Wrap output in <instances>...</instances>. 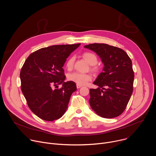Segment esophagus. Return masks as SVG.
<instances>
[{
	"instance_id": "obj_1",
	"label": "esophagus",
	"mask_w": 156,
	"mask_h": 156,
	"mask_svg": "<svg viewBox=\"0 0 156 156\" xmlns=\"http://www.w3.org/2000/svg\"><path fill=\"white\" fill-rule=\"evenodd\" d=\"M82 86V85H78V84H77V88H81Z\"/></svg>"
}]
</instances>
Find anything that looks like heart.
Here are the masks:
<instances>
[{"label":"heart","mask_w":156,"mask_h":156,"mask_svg":"<svg viewBox=\"0 0 156 156\" xmlns=\"http://www.w3.org/2000/svg\"><path fill=\"white\" fill-rule=\"evenodd\" d=\"M83 57L88 62V63L90 66H95L98 63V58L94 53H92L90 52H85L83 54ZM74 60L75 58L74 56H71L68 59L66 64V66L68 70H71L73 68ZM92 70L95 71L96 68L94 67H92ZM92 77L90 74H83L78 72L73 73L69 74L68 76V79L70 81L80 85H85L86 83H87L88 82L90 81Z\"/></svg>","instance_id":"1"}]
</instances>
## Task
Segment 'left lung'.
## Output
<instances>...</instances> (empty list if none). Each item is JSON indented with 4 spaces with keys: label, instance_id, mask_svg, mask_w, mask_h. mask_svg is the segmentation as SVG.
<instances>
[{
    "label": "left lung",
    "instance_id": "left-lung-1",
    "mask_svg": "<svg viewBox=\"0 0 156 156\" xmlns=\"http://www.w3.org/2000/svg\"><path fill=\"white\" fill-rule=\"evenodd\" d=\"M84 47L95 52L104 65L93 83L98 88L90 89V105L103 118L116 117L125 110L133 93L132 61L126 51L108 44H91Z\"/></svg>",
    "mask_w": 156,
    "mask_h": 156
}]
</instances>
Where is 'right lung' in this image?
Instances as JSON below:
<instances>
[{"mask_svg": "<svg viewBox=\"0 0 156 156\" xmlns=\"http://www.w3.org/2000/svg\"><path fill=\"white\" fill-rule=\"evenodd\" d=\"M80 44L56 45L41 48L26 59L20 72L21 88L30 109L39 118L53 121L66 112L76 83L65 82L63 67ZM62 84L60 89L53 86Z\"/></svg>", "mask_w": 156, "mask_h": 156, "instance_id": "1", "label": "right lung"}]
</instances>
